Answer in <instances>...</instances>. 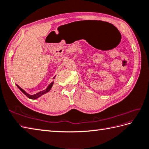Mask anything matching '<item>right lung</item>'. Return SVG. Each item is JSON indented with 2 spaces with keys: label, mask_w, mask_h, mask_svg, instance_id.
Returning <instances> with one entry per match:
<instances>
[{
  "label": "right lung",
  "mask_w": 149,
  "mask_h": 149,
  "mask_svg": "<svg viewBox=\"0 0 149 149\" xmlns=\"http://www.w3.org/2000/svg\"><path fill=\"white\" fill-rule=\"evenodd\" d=\"M55 77H56V76H55ZM55 77H54L53 79H55ZM53 84H54V81H52V83H50L48 86H47V88H46L45 90H43V91H40V92L37 93H36V94H34V95H30V94H29V93H27L26 91H24L23 89H22V88H21L20 86H19L17 84V87L19 88V89L20 90V91H22V92L24 94L26 95L28 98H29V99H31L34 100V99H38V98L40 97L41 96H42L43 95L47 93V92H49V91L50 90H51V88H52V86H53Z\"/></svg>",
  "instance_id": "obj_1"
}]
</instances>
